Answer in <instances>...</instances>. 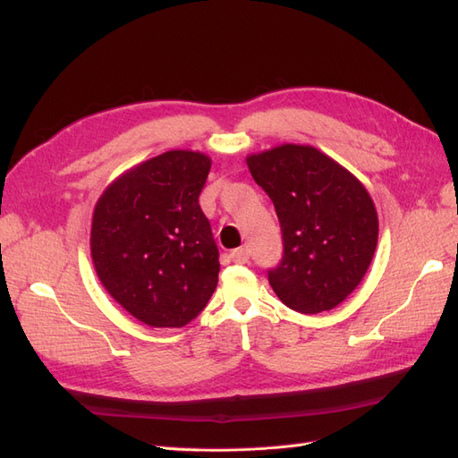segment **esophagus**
Segmentation results:
<instances>
[{"instance_id":"esophagus-1","label":"esophagus","mask_w":458,"mask_h":458,"mask_svg":"<svg viewBox=\"0 0 458 458\" xmlns=\"http://www.w3.org/2000/svg\"><path fill=\"white\" fill-rule=\"evenodd\" d=\"M248 258H250V252H248V248H237V250L231 252V259L234 263H246Z\"/></svg>"}]
</instances>
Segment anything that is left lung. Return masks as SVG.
<instances>
[{
  "label": "left lung",
  "mask_w": 458,
  "mask_h": 458,
  "mask_svg": "<svg viewBox=\"0 0 458 458\" xmlns=\"http://www.w3.org/2000/svg\"><path fill=\"white\" fill-rule=\"evenodd\" d=\"M246 164L283 231V261L267 271L275 294L300 313L336 308L377 250L378 214L369 191L311 145L273 147L248 155Z\"/></svg>",
  "instance_id": "8db88e82"
}]
</instances>
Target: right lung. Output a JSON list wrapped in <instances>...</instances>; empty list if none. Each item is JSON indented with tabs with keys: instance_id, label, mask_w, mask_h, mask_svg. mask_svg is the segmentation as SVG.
<instances>
[{
	"instance_id": "right-lung-1",
	"label": "right lung",
	"mask_w": 458,
	"mask_h": 458,
	"mask_svg": "<svg viewBox=\"0 0 458 458\" xmlns=\"http://www.w3.org/2000/svg\"><path fill=\"white\" fill-rule=\"evenodd\" d=\"M210 165L202 152H162L116 177L95 204L97 276L148 327H185L217 286L219 252L199 204Z\"/></svg>"
}]
</instances>
